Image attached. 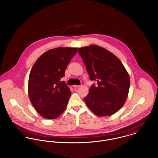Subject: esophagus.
I'll use <instances>...</instances> for the list:
<instances>
[{"mask_svg": "<svg viewBox=\"0 0 158 158\" xmlns=\"http://www.w3.org/2000/svg\"><path fill=\"white\" fill-rule=\"evenodd\" d=\"M73 87L74 88L80 87V85H73Z\"/></svg>", "mask_w": 158, "mask_h": 158, "instance_id": "1", "label": "esophagus"}]
</instances>
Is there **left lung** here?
<instances>
[{"label": "left lung", "mask_w": 158, "mask_h": 158, "mask_svg": "<svg viewBox=\"0 0 158 158\" xmlns=\"http://www.w3.org/2000/svg\"><path fill=\"white\" fill-rule=\"evenodd\" d=\"M93 85L84 99L88 107L98 116H108L118 111L127 99L130 80L121 61L112 53L96 45L79 48Z\"/></svg>", "instance_id": "8db88e82"}]
</instances>
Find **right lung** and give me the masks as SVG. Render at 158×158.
Listing matches in <instances>:
<instances>
[{"mask_svg": "<svg viewBox=\"0 0 158 158\" xmlns=\"http://www.w3.org/2000/svg\"><path fill=\"white\" fill-rule=\"evenodd\" d=\"M77 48L58 47L43 53L34 64L28 79V96L44 118H57L65 110L71 92L60 79Z\"/></svg>", "mask_w": 158, "mask_h": 158, "instance_id": "1", "label": "right lung"}]
</instances>
